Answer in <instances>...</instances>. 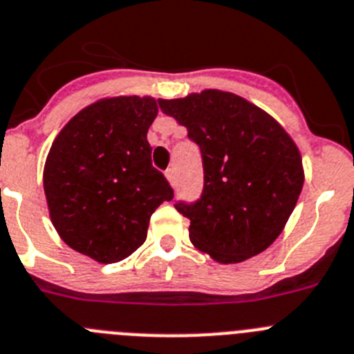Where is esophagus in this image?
I'll use <instances>...</instances> for the list:
<instances>
[{
  "label": "esophagus",
  "instance_id": "obj_1",
  "mask_svg": "<svg viewBox=\"0 0 354 354\" xmlns=\"http://www.w3.org/2000/svg\"><path fill=\"white\" fill-rule=\"evenodd\" d=\"M165 178H167V181H169V183L174 187V183H176V173H174L173 167L165 171Z\"/></svg>",
  "mask_w": 354,
  "mask_h": 354
}]
</instances>
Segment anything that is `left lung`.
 Returning a JSON list of instances; mask_svg holds the SVG:
<instances>
[{
  "instance_id": "8db88e82",
  "label": "left lung",
  "mask_w": 354,
  "mask_h": 354,
  "mask_svg": "<svg viewBox=\"0 0 354 354\" xmlns=\"http://www.w3.org/2000/svg\"><path fill=\"white\" fill-rule=\"evenodd\" d=\"M158 104L187 127L203 153V196L176 205L189 218L194 247L221 264L266 250L304 187L301 153L291 136L266 111L229 91L203 90Z\"/></svg>"
}]
</instances>
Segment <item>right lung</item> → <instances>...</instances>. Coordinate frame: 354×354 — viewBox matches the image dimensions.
Listing matches in <instances>:
<instances>
[{"label":"right lung","mask_w":354,"mask_h":354,"mask_svg":"<svg viewBox=\"0 0 354 354\" xmlns=\"http://www.w3.org/2000/svg\"><path fill=\"white\" fill-rule=\"evenodd\" d=\"M153 97H107L79 111L56 136L44 192L59 238L102 264L118 263L146 240L149 216L173 189L151 165Z\"/></svg>","instance_id":"obj_1"}]
</instances>
